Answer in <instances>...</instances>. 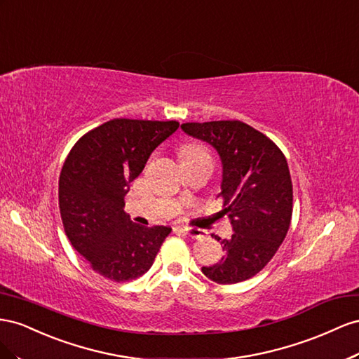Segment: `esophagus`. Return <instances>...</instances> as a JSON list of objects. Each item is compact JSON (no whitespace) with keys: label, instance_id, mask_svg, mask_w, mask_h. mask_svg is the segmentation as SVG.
<instances>
[{"label":"esophagus","instance_id":"34e87169","mask_svg":"<svg viewBox=\"0 0 359 359\" xmlns=\"http://www.w3.org/2000/svg\"><path fill=\"white\" fill-rule=\"evenodd\" d=\"M179 231H182L183 234H187V236L194 238V239L203 238V231H201V230H197V229H188V227H183V229H179Z\"/></svg>","mask_w":359,"mask_h":359}]
</instances>
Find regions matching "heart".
<instances>
[{"instance_id":"1","label":"heart","mask_w":359,"mask_h":359,"mask_svg":"<svg viewBox=\"0 0 359 359\" xmlns=\"http://www.w3.org/2000/svg\"><path fill=\"white\" fill-rule=\"evenodd\" d=\"M180 156H182V159H192V158L209 156V153L200 144H188L180 150Z\"/></svg>"}]
</instances>
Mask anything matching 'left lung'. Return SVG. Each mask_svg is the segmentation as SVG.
<instances>
[{"instance_id":"left-lung-1","label":"left lung","mask_w":359,"mask_h":359,"mask_svg":"<svg viewBox=\"0 0 359 359\" xmlns=\"http://www.w3.org/2000/svg\"><path fill=\"white\" fill-rule=\"evenodd\" d=\"M185 134L206 141L222 162V213L233 225L221 241L219 263L203 273L218 284H236L259 273L289 231L293 187L287 161L275 142L239 120L183 123ZM213 236V234H212Z\"/></svg>"}]
</instances>
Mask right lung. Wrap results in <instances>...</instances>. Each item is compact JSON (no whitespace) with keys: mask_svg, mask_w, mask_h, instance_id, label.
I'll use <instances>...</instances> for the list:
<instances>
[{"mask_svg":"<svg viewBox=\"0 0 359 359\" xmlns=\"http://www.w3.org/2000/svg\"><path fill=\"white\" fill-rule=\"evenodd\" d=\"M179 121L114 118L87 132L72 147L58 180L61 221L91 269L117 283L144 275L170 227H142L125 213V196L151 151Z\"/></svg>","mask_w":359,"mask_h":359,"instance_id":"obj_1","label":"right lung"}]
</instances>
